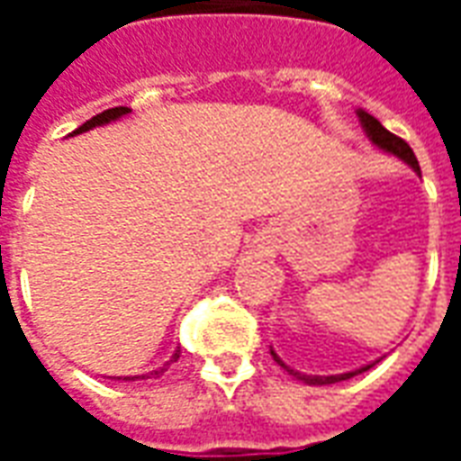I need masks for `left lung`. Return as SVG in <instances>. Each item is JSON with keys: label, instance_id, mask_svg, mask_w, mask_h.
<instances>
[{"label": "left lung", "instance_id": "left-lung-1", "mask_svg": "<svg viewBox=\"0 0 461 461\" xmlns=\"http://www.w3.org/2000/svg\"><path fill=\"white\" fill-rule=\"evenodd\" d=\"M356 115H357V121H360V125H363V131H366L367 140L373 142L377 150L387 152V155H395L397 160L405 162L407 167H412V172H417V175L422 177L415 152H412V148H410L402 138H397V135H393L387 128H383V122L377 121V118H373V115L367 113V111H363V108H357ZM271 356H274V360H276V363H279V366L284 367L291 377H296V380L306 383V385H333V383H340V380H348V377L366 373V370H370V367L377 363V360H373V363H367V366L356 367V370H348V373H339V375H306V373H301V370H296V367H291L289 363H284L274 348H271Z\"/></svg>", "mask_w": 461, "mask_h": 461}]
</instances>
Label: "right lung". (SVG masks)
Masks as SVG:
<instances>
[{"mask_svg": "<svg viewBox=\"0 0 461 461\" xmlns=\"http://www.w3.org/2000/svg\"><path fill=\"white\" fill-rule=\"evenodd\" d=\"M131 113V108H125V105H118V108H111V111H104V113L94 115L91 121H86L81 128H76L68 138H74V135H81V132H88L94 131V128H104V125H108V122H115L121 121V118H125V115ZM177 357H180V348L172 353V357L165 363V366H160L158 370H150V373H145V375H125V377H118V380H135V377H140V380H145V377H152V375H162L167 367H170V363H177Z\"/></svg>", "mask_w": 461, "mask_h": 461, "instance_id": "add662e5", "label": "right lung"}]
</instances>
